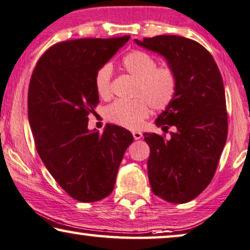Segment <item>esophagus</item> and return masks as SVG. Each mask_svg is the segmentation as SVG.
Segmentation results:
<instances>
[{
    "mask_svg": "<svg viewBox=\"0 0 250 250\" xmlns=\"http://www.w3.org/2000/svg\"><path fill=\"white\" fill-rule=\"evenodd\" d=\"M142 136H143V134L141 133V132H139V131H134L133 132V137L135 140H140V139H142Z\"/></svg>",
    "mask_w": 250,
    "mask_h": 250,
    "instance_id": "1",
    "label": "esophagus"
}]
</instances>
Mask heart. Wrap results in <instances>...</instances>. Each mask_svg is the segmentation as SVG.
Listing matches in <instances>:
<instances>
[{
    "label": "heart",
    "mask_w": 250,
    "mask_h": 250,
    "mask_svg": "<svg viewBox=\"0 0 250 250\" xmlns=\"http://www.w3.org/2000/svg\"><path fill=\"white\" fill-rule=\"evenodd\" d=\"M123 67L136 79L132 100H117L107 108L111 122L127 128H139L152 109H164L171 103L177 90L176 74L169 67H157L153 57L142 50H134L123 59ZM110 65H104L97 72L95 85L101 98L110 97Z\"/></svg>",
    "instance_id": "1"
}]
</instances>
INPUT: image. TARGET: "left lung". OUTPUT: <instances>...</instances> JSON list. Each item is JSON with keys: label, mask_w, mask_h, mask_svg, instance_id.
Masks as SVG:
<instances>
[{"label": "left lung", "mask_w": 250, "mask_h": 250, "mask_svg": "<svg viewBox=\"0 0 250 250\" xmlns=\"http://www.w3.org/2000/svg\"><path fill=\"white\" fill-rule=\"evenodd\" d=\"M137 45L161 55L177 79V90L155 119L170 139L144 133L150 146L147 173L154 195L170 203H187L203 191L214 176L226 146L228 117L221 73L211 54L198 42L162 35Z\"/></svg>", "instance_id": "1"}]
</instances>
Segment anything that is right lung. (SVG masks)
Segmentation results:
<instances>
[{
	"label": "right lung",
	"mask_w": 250,
	"mask_h": 250,
	"mask_svg": "<svg viewBox=\"0 0 250 250\" xmlns=\"http://www.w3.org/2000/svg\"><path fill=\"white\" fill-rule=\"evenodd\" d=\"M129 41L83 38L59 42L36 64L28 92V117L36 149L50 175L84 203L107 197L132 133L107 124L103 133L88 128V115L99 103L95 78Z\"/></svg>",
	"instance_id": "add662e5"
}]
</instances>
